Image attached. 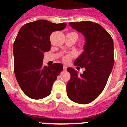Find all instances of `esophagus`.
Masks as SVG:
<instances>
[{"label":"esophagus","instance_id":"1","mask_svg":"<svg viewBox=\"0 0 127 127\" xmlns=\"http://www.w3.org/2000/svg\"><path fill=\"white\" fill-rule=\"evenodd\" d=\"M67 67L66 66V65H64V70H66V69H67Z\"/></svg>","mask_w":127,"mask_h":127}]
</instances>
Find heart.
<instances>
[{"instance_id": "b5f03b06", "label": "heart", "mask_w": 127, "mask_h": 127, "mask_svg": "<svg viewBox=\"0 0 127 127\" xmlns=\"http://www.w3.org/2000/svg\"><path fill=\"white\" fill-rule=\"evenodd\" d=\"M71 58V56H70V55H67V56H64L62 59L63 62H64V63H68L69 61H70Z\"/></svg>"}]
</instances>
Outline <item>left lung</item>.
Segmentation results:
<instances>
[{
    "mask_svg": "<svg viewBox=\"0 0 127 127\" xmlns=\"http://www.w3.org/2000/svg\"><path fill=\"white\" fill-rule=\"evenodd\" d=\"M69 24L85 37L84 51L74 65L86 70L80 76L74 69L67 68L71 78L66 86L67 94L74 102L86 104L98 97L107 83L114 65V43L110 34L96 23Z\"/></svg>",
    "mask_w": 127,
    "mask_h": 127,
    "instance_id": "obj_1",
    "label": "left lung"
}]
</instances>
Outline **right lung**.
<instances>
[{"label":"right lung","instance_id":"obj_1","mask_svg":"<svg viewBox=\"0 0 127 127\" xmlns=\"http://www.w3.org/2000/svg\"><path fill=\"white\" fill-rule=\"evenodd\" d=\"M66 25L38 20L20 29L13 44L14 71L19 85L29 98L39 100L49 96L54 81L63 70L60 63L43 66V60L45 52L51 48V33L63 30Z\"/></svg>","mask_w":127,"mask_h":127}]
</instances>
